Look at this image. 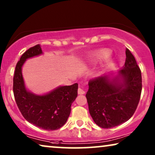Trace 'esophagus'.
I'll use <instances>...</instances> for the list:
<instances>
[{
  "instance_id": "esophagus-1",
  "label": "esophagus",
  "mask_w": 155,
  "mask_h": 155,
  "mask_svg": "<svg viewBox=\"0 0 155 155\" xmlns=\"http://www.w3.org/2000/svg\"><path fill=\"white\" fill-rule=\"evenodd\" d=\"M78 94H84V93H85V92H84V90H83L82 88H80V87L78 89Z\"/></svg>"
}]
</instances>
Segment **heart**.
Segmentation results:
<instances>
[{
  "mask_svg": "<svg viewBox=\"0 0 155 155\" xmlns=\"http://www.w3.org/2000/svg\"><path fill=\"white\" fill-rule=\"evenodd\" d=\"M111 54V51L108 49H103L99 51L98 54H97V58L99 60H102V59L107 58Z\"/></svg>",
  "mask_w": 155,
  "mask_h": 155,
  "instance_id": "1",
  "label": "heart"
}]
</instances>
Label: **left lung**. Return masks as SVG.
I'll list each match as a JSON object with an SVG mask.
<instances>
[{
    "mask_svg": "<svg viewBox=\"0 0 155 155\" xmlns=\"http://www.w3.org/2000/svg\"><path fill=\"white\" fill-rule=\"evenodd\" d=\"M126 62L116 75L109 74L89 82L86 94L89 111L97 126L111 128L124 124L135 113L142 91L141 71L128 48Z\"/></svg>",
    "mask_w": 155,
    "mask_h": 155,
    "instance_id": "1",
    "label": "left lung"
}]
</instances>
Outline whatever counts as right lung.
<instances>
[{"label": "right lung", "mask_w": 155, "mask_h": 155, "mask_svg": "<svg viewBox=\"0 0 155 155\" xmlns=\"http://www.w3.org/2000/svg\"><path fill=\"white\" fill-rule=\"evenodd\" d=\"M43 54L39 44L29 48L17 63L13 78V92L17 105L27 121L40 128L54 130L66 123L71 104L78 96V83L59 86L44 94H36L27 90L22 68L28 58Z\"/></svg>", "instance_id": "add662e5"}]
</instances>
